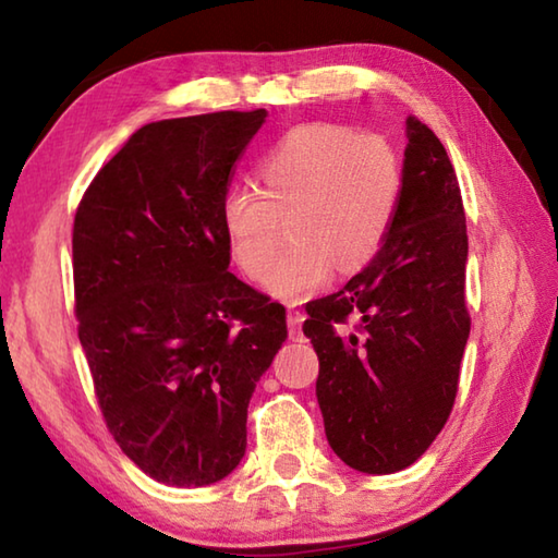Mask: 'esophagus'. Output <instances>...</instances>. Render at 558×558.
<instances>
[{
  "label": "esophagus",
  "instance_id": "1",
  "mask_svg": "<svg viewBox=\"0 0 558 558\" xmlns=\"http://www.w3.org/2000/svg\"><path fill=\"white\" fill-rule=\"evenodd\" d=\"M302 319H305V313L298 307H288V327H290V339H302V332H300V325Z\"/></svg>",
  "mask_w": 558,
  "mask_h": 558
}]
</instances>
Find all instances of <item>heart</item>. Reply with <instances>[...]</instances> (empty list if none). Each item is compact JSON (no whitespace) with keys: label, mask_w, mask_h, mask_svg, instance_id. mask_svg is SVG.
I'll list each match as a JSON object with an SVG mask.
<instances>
[{"label":"heart","mask_w":558,"mask_h":558,"mask_svg":"<svg viewBox=\"0 0 558 558\" xmlns=\"http://www.w3.org/2000/svg\"><path fill=\"white\" fill-rule=\"evenodd\" d=\"M260 182L263 189L239 184L226 194V241L245 276L260 280L272 265V295L302 300L335 268L354 272L381 251L401 206L403 165L376 132L300 125L263 157ZM286 220L293 243L277 262Z\"/></svg>","instance_id":"heart-1"}]
</instances>
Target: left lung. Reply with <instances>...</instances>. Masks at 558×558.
<instances>
[{"label":"left lung","mask_w":558,"mask_h":558,"mask_svg":"<svg viewBox=\"0 0 558 558\" xmlns=\"http://www.w3.org/2000/svg\"><path fill=\"white\" fill-rule=\"evenodd\" d=\"M403 196L381 251L332 295L305 305L317 401L349 468L391 475L446 426L470 335L468 229L456 169L418 118L405 120Z\"/></svg>","instance_id":"obj_1"}]
</instances>
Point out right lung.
I'll use <instances>...</instances> for the list:
<instances>
[{
	"label": "right lung",
	"mask_w": 558,
	"mask_h": 558,
	"mask_svg": "<svg viewBox=\"0 0 558 558\" xmlns=\"http://www.w3.org/2000/svg\"><path fill=\"white\" fill-rule=\"evenodd\" d=\"M268 112L140 128L75 209L78 339L110 436L165 485L219 483L245 452L286 307L229 272L221 206Z\"/></svg>",
	"instance_id": "add662e5"
}]
</instances>
